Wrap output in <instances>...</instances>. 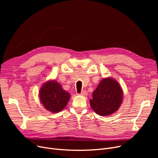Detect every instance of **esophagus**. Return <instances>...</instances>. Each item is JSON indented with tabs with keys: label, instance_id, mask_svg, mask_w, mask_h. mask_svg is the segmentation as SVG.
I'll return each mask as SVG.
<instances>
[{
	"label": "esophagus",
	"instance_id": "34e87169",
	"mask_svg": "<svg viewBox=\"0 0 158 158\" xmlns=\"http://www.w3.org/2000/svg\"><path fill=\"white\" fill-rule=\"evenodd\" d=\"M79 95H82V96H86V95H88V93H87V92H86V90H83V91H82L81 93Z\"/></svg>",
	"mask_w": 158,
	"mask_h": 158
}]
</instances>
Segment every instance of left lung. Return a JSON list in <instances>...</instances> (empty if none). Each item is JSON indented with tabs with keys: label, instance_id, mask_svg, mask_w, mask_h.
I'll use <instances>...</instances> for the list:
<instances>
[{
	"label": "left lung",
	"instance_id": "1",
	"mask_svg": "<svg viewBox=\"0 0 158 158\" xmlns=\"http://www.w3.org/2000/svg\"><path fill=\"white\" fill-rule=\"evenodd\" d=\"M123 101V92L114 79L101 80L93 92L89 104L94 111L101 116H107L117 111Z\"/></svg>",
	"mask_w": 158,
	"mask_h": 158
}]
</instances>
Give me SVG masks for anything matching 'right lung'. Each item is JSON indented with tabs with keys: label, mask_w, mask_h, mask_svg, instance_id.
<instances>
[{
	"label": "right lung",
	"mask_w": 158,
	"mask_h": 158,
	"mask_svg": "<svg viewBox=\"0 0 158 158\" xmlns=\"http://www.w3.org/2000/svg\"><path fill=\"white\" fill-rule=\"evenodd\" d=\"M40 102L50 112L57 113L63 110L69 102L70 95L55 80L46 82L39 92Z\"/></svg>",
	"instance_id": "obj_1"
}]
</instances>
